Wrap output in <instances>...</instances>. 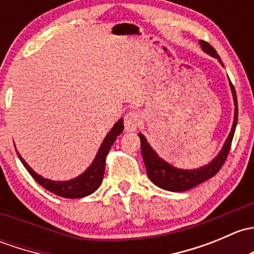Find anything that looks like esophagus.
<instances>
[{
	"mask_svg": "<svg viewBox=\"0 0 254 254\" xmlns=\"http://www.w3.org/2000/svg\"><path fill=\"white\" fill-rule=\"evenodd\" d=\"M141 123V117L137 112H127L124 117V127L127 131H135Z\"/></svg>",
	"mask_w": 254,
	"mask_h": 254,
	"instance_id": "esophagus-1",
	"label": "esophagus"
}]
</instances>
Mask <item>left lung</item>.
I'll return each instance as SVG.
<instances>
[{
  "label": "left lung",
  "mask_w": 254,
  "mask_h": 254,
  "mask_svg": "<svg viewBox=\"0 0 254 254\" xmlns=\"http://www.w3.org/2000/svg\"><path fill=\"white\" fill-rule=\"evenodd\" d=\"M199 45H201L202 50H203L207 55L217 58L219 63L223 65V62H221L217 51L213 49L208 42L202 41L201 40V41H199ZM230 89H231V92H233L234 105H235L233 127H231L230 134H229L228 138L225 140V143H224L223 148L220 149V152L217 154V157H215L212 162H209L208 164L203 165V167H199L197 168V169H179V168L173 167L172 164H169V163L165 162L164 159H162L161 157L157 154V152L149 146V143L147 142V138L141 134V132H138V137H140V141H141V153H142L143 163H145L148 178L151 179V181L154 184V185H157L158 188H161L163 190H167V191H173V192L188 191L190 190V189H193L194 186L204 183V181L208 180V179L213 178V176L220 170V168L223 167L224 162L226 161V157H228L229 151H230L231 142H233L235 129H236V124H237V113H239V111H237L236 92H235L234 85L231 84V81H230Z\"/></svg>",
  "instance_id": "1"
}]
</instances>
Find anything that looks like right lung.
Returning a JSON list of instances; mask_svg holds the SVG:
<instances>
[{
	"mask_svg": "<svg viewBox=\"0 0 254 254\" xmlns=\"http://www.w3.org/2000/svg\"><path fill=\"white\" fill-rule=\"evenodd\" d=\"M123 130H124V122H123V119H119L113 125L111 131L106 135L105 140L101 143L100 149H98L91 165L82 174L66 181H53L39 175L36 172L31 169L28 163L24 161L23 157L18 153V151L17 154L24 167L26 168V170L30 173V175L35 179L42 188L52 192V193L57 194V196L64 197V198H81V197L89 196V194L93 193L102 184L106 167V157L112 145L114 143V141L122 134Z\"/></svg>",
	"mask_w": 254,
	"mask_h": 254,
	"instance_id": "1",
	"label": "right lung"
}]
</instances>
